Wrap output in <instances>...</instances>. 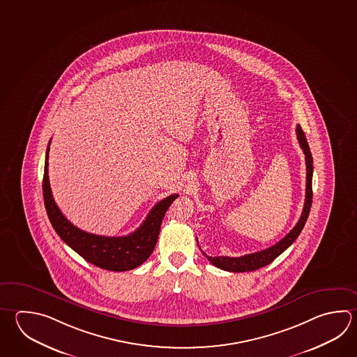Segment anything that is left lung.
Returning <instances> with one entry per match:
<instances>
[{
    "label": "left lung",
    "instance_id": "left-lung-1",
    "mask_svg": "<svg viewBox=\"0 0 357 357\" xmlns=\"http://www.w3.org/2000/svg\"><path fill=\"white\" fill-rule=\"evenodd\" d=\"M296 137L299 145L302 148L303 153L305 155V167H307V182H305V201H304V208H303L302 215L299 221L296 222L294 229L290 231L288 235L282 238L279 243L270 246L268 249L257 251L254 254H248V255L240 256V257H229V256H212L203 255L208 259L211 264H213L215 268L218 269L226 270V271H232V273H245V271H254V270L260 269L263 266H266L268 264L274 261L278 256L284 252L285 250L289 248L291 243H294L296 237L302 232L304 225L307 222V218L310 215V206H312V198H313V192H312V176H313V158L310 154V145L305 139V135L303 132L302 128L296 125Z\"/></svg>",
    "mask_w": 357,
    "mask_h": 357
}]
</instances>
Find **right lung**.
I'll return each mask as SVG.
<instances>
[{
  "instance_id": "add662e5",
  "label": "right lung",
  "mask_w": 357,
  "mask_h": 357,
  "mask_svg": "<svg viewBox=\"0 0 357 357\" xmlns=\"http://www.w3.org/2000/svg\"><path fill=\"white\" fill-rule=\"evenodd\" d=\"M49 145L45 155V167L43 178V195L47 217L55 232L69 248L75 250L88 263L93 264L101 269L111 271H126L135 269L145 263L154 251L160 232L162 218L170 204L174 202L178 195H172L156 203L150 211L142 226L132 234L122 237H107L93 235L75 227L69 222L61 209L56 206L47 175L49 165Z\"/></svg>"
}]
</instances>
